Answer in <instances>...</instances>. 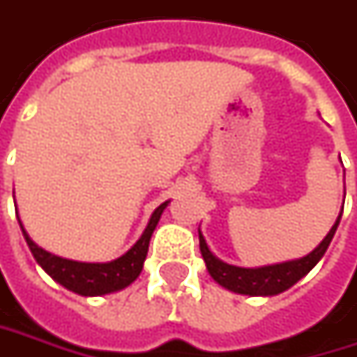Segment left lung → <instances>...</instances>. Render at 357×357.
<instances>
[{"instance_id": "obj_1", "label": "left lung", "mask_w": 357, "mask_h": 357, "mask_svg": "<svg viewBox=\"0 0 357 357\" xmlns=\"http://www.w3.org/2000/svg\"><path fill=\"white\" fill-rule=\"evenodd\" d=\"M340 220H342V215H337L332 229L328 231V236L324 240L319 241L316 250H312L307 256L282 261V264H271V266H261V268H240V266L225 264L209 250L202 229H197L199 252H202V257L206 261V268H208L209 275L213 278V282L225 289H229L234 294H241V296H264V298L278 296V294L289 289L294 284H298L303 275L310 273V270L324 257L333 234L340 225Z\"/></svg>"}]
</instances>
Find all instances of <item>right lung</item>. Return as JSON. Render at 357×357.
Instances as JSON below:
<instances>
[{"label":"right lung","instance_id":"obj_1","mask_svg":"<svg viewBox=\"0 0 357 357\" xmlns=\"http://www.w3.org/2000/svg\"><path fill=\"white\" fill-rule=\"evenodd\" d=\"M167 204L169 202H163L162 206L153 209L144 234L139 236V240L135 241L123 256L112 259V261H103V264H100V261L98 264L75 261V259L59 257L52 254V252H47V250H43L25 231L17 209H15V213H17V222H20L25 241H27L31 254L36 257V261L43 268V271L47 275H52L59 286H63L73 294L89 298V296H105V294L119 291V289L128 287L137 280V275L144 270V261H146V256H148L151 234H153L155 225L162 218L163 209L167 208Z\"/></svg>","mask_w":357,"mask_h":357}]
</instances>
